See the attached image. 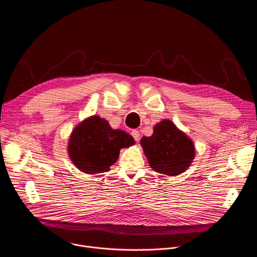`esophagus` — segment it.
I'll list each match as a JSON object with an SVG mask.
<instances>
[{"label":"esophagus","mask_w":257,"mask_h":257,"mask_svg":"<svg viewBox=\"0 0 257 257\" xmlns=\"http://www.w3.org/2000/svg\"><path fill=\"white\" fill-rule=\"evenodd\" d=\"M131 135L133 136V138H134L136 141H139V139H140V133H139L138 130H132Z\"/></svg>","instance_id":"esophagus-1"}]
</instances>
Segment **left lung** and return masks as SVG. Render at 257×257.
<instances>
[{
  "label": "left lung",
  "mask_w": 257,
  "mask_h": 257,
  "mask_svg": "<svg viewBox=\"0 0 257 257\" xmlns=\"http://www.w3.org/2000/svg\"><path fill=\"white\" fill-rule=\"evenodd\" d=\"M140 144L151 168L167 176L184 173L195 158L192 139L168 119L155 125L153 135L143 136Z\"/></svg>",
  "instance_id": "left-lung-1"
}]
</instances>
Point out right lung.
<instances>
[{"label":"right lung","mask_w":257,"mask_h":257,"mask_svg":"<svg viewBox=\"0 0 257 257\" xmlns=\"http://www.w3.org/2000/svg\"><path fill=\"white\" fill-rule=\"evenodd\" d=\"M135 144L134 138L120 129H113L108 122L93 115L80 122L70 134L67 152L80 172L98 174L109 171L121 149Z\"/></svg>","instance_id":"obj_1"}]
</instances>
